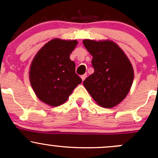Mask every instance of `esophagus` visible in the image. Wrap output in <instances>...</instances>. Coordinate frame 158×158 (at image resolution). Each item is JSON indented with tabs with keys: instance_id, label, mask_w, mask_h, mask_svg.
<instances>
[{
	"instance_id": "obj_1",
	"label": "esophagus",
	"mask_w": 158,
	"mask_h": 158,
	"mask_svg": "<svg viewBox=\"0 0 158 158\" xmlns=\"http://www.w3.org/2000/svg\"><path fill=\"white\" fill-rule=\"evenodd\" d=\"M86 77H87V74H84L82 75V76H81V79H82V81L85 80V79H86Z\"/></svg>"
}]
</instances>
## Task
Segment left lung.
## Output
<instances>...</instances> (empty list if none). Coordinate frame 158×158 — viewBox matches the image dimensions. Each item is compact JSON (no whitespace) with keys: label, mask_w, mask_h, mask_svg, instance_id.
Returning <instances> with one entry per match:
<instances>
[{"label":"left lung","mask_w":158,"mask_h":158,"mask_svg":"<svg viewBox=\"0 0 158 158\" xmlns=\"http://www.w3.org/2000/svg\"><path fill=\"white\" fill-rule=\"evenodd\" d=\"M84 46L92 56L94 73L83 85L98 106L113 108L122 102L130 91L134 69L126 54L109 40H84Z\"/></svg>","instance_id":"8db88e82"}]
</instances>
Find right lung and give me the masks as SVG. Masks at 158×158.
<instances>
[{
    "label": "right lung",
    "instance_id": "right-lung-1",
    "mask_svg": "<svg viewBox=\"0 0 158 158\" xmlns=\"http://www.w3.org/2000/svg\"><path fill=\"white\" fill-rule=\"evenodd\" d=\"M78 44L76 40H51L42 47L30 64L29 79L36 97L56 107L66 102L74 89L82 82L76 64L69 59Z\"/></svg>",
    "mask_w": 158,
    "mask_h": 158
}]
</instances>
